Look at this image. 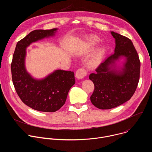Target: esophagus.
I'll return each mask as SVG.
<instances>
[{
  "mask_svg": "<svg viewBox=\"0 0 152 152\" xmlns=\"http://www.w3.org/2000/svg\"><path fill=\"white\" fill-rule=\"evenodd\" d=\"M86 75V72L83 69H79L76 73V77L79 79H83Z\"/></svg>",
  "mask_w": 152,
  "mask_h": 152,
  "instance_id": "34e87169",
  "label": "esophagus"
}]
</instances>
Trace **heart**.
Here are the masks:
<instances>
[{
	"label": "heart",
	"mask_w": 152,
	"mask_h": 152,
	"mask_svg": "<svg viewBox=\"0 0 152 152\" xmlns=\"http://www.w3.org/2000/svg\"><path fill=\"white\" fill-rule=\"evenodd\" d=\"M99 41V38L94 35H90L83 38L80 42V54L84 56H88L90 53L92 48L97 44ZM105 53L106 48L104 46L97 48L86 59V66L90 69H97L102 62Z\"/></svg>",
	"instance_id": "1"
}]
</instances>
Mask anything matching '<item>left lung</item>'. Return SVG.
Segmentation results:
<instances>
[{"label":"left lung","instance_id":"8db88e82","mask_svg":"<svg viewBox=\"0 0 152 152\" xmlns=\"http://www.w3.org/2000/svg\"><path fill=\"white\" fill-rule=\"evenodd\" d=\"M111 34L115 38L114 54L89 76L94 84L91 102L100 110H110L130 100L140 79V61L132 41L115 32Z\"/></svg>","mask_w":152,"mask_h":152}]
</instances>
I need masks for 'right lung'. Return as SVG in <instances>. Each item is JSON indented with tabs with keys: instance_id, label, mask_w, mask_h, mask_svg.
Here are the masks:
<instances>
[{
	"instance_id": "add662e5",
	"label": "right lung",
	"mask_w": 152,
	"mask_h": 152,
	"mask_svg": "<svg viewBox=\"0 0 152 152\" xmlns=\"http://www.w3.org/2000/svg\"><path fill=\"white\" fill-rule=\"evenodd\" d=\"M58 28L38 29L17 43L11 63L12 79L15 91L26 105L42 112L53 113L64 104L75 83L73 72L56 70L44 78H34L26 69V49L32 43L55 35Z\"/></svg>"
}]
</instances>
